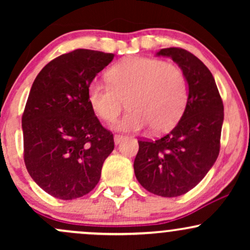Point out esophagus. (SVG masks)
Here are the masks:
<instances>
[{"label": "esophagus", "instance_id": "1", "mask_svg": "<svg viewBox=\"0 0 250 250\" xmlns=\"http://www.w3.org/2000/svg\"><path fill=\"white\" fill-rule=\"evenodd\" d=\"M123 139H125V135H120V134L114 135V142H115V145H119L120 142L123 141Z\"/></svg>", "mask_w": 250, "mask_h": 250}]
</instances>
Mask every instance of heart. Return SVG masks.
<instances>
[{"label":"heart","instance_id":"b5f03b06","mask_svg":"<svg viewBox=\"0 0 250 250\" xmlns=\"http://www.w3.org/2000/svg\"><path fill=\"white\" fill-rule=\"evenodd\" d=\"M109 84L91 81L87 99L100 119L114 122L125 100L130 110L116 125L122 131H154L173 128L188 101V83L179 65L153 57L131 56L114 64L107 73Z\"/></svg>","mask_w":250,"mask_h":250}]
</instances>
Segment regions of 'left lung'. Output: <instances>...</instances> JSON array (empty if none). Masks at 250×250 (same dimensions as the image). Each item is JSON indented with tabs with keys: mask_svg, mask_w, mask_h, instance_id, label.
Instances as JSON below:
<instances>
[{
	"mask_svg": "<svg viewBox=\"0 0 250 250\" xmlns=\"http://www.w3.org/2000/svg\"><path fill=\"white\" fill-rule=\"evenodd\" d=\"M188 83V101L175 128L161 139L140 140L134 171L143 188L163 197L188 193L213 167L220 153L223 102L210 70L182 48H165Z\"/></svg>",
	"mask_w": 250,
	"mask_h": 250,
	"instance_id": "left-lung-1",
	"label": "left lung"
}]
</instances>
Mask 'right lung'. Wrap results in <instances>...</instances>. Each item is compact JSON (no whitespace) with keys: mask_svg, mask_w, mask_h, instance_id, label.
<instances>
[{"mask_svg":"<svg viewBox=\"0 0 250 250\" xmlns=\"http://www.w3.org/2000/svg\"><path fill=\"white\" fill-rule=\"evenodd\" d=\"M114 54L76 49L50 61L31 85L22 116L23 156L45 193L74 200L93 190L114 136L89 105L87 89Z\"/></svg>","mask_w":250,"mask_h":250,"instance_id":"add662e5","label":"right lung"}]
</instances>
